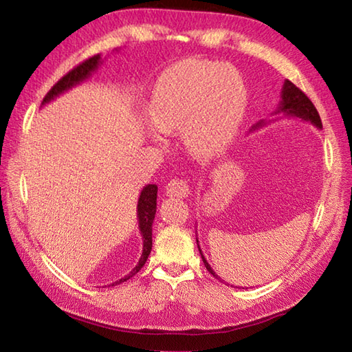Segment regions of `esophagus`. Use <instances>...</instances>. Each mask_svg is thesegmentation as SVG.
<instances>
[{
	"mask_svg": "<svg viewBox=\"0 0 352 352\" xmlns=\"http://www.w3.org/2000/svg\"><path fill=\"white\" fill-rule=\"evenodd\" d=\"M166 192L168 197H188L190 185L184 179H173L166 186Z\"/></svg>",
	"mask_w": 352,
	"mask_h": 352,
	"instance_id": "esophagus-1",
	"label": "esophagus"
}]
</instances>
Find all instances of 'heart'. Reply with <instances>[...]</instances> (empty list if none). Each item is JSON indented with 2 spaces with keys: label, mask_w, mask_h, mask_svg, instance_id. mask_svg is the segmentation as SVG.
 <instances>
[{
  "label": "heart",
  "mask_w": 352,
  "mask_h": 352,
  "mask_svg": "<svg viewBox=\"0 0 352 352\" xmlns=\"http://www.w3.org/2000/svg\"><path fill=\"white\" fill-rule=\"evenodd\" d=\"M247 111V90L232 67L186 60L168 67L155 84L149 110L152 138L181 132L185 151L212 160L229 149Z\"/></svg>",
  "instance_id": "obj_1"
}]
</instances>
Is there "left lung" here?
<instances>
[{
  "instance_id": "left-lung-1",
  "label": "left lung",
  "mask_w": 352,
  "mask_h": 352,
  "mask_svg": "<svg viewBox=\"0 0 352 352\" xmlns=\"http://www.w3.org/2000/svg\"><path fill=\"white\" fill-rule=\"evenodd\" d=\"M280 98H282V99H280V102H278V105L276 108V111L272 113V116H276V119L257 122L254 126H252V129H250V131L253 132V131L261 129L263 126H267L270 122L283 119V117H286V119H296V120H301V122H309V123L314 124V126H316L318 129H322L321 117H319L315 105L311 104V100L306 95H304V93L298 87H296L295 84H292L291 81L286 80L285 84H283L282 93H280ZM196 241H197L199 252H200V256H201V259H203V263H205L206 270L215 278L221 280L220 277H218L217 272L212 270V267H210V265L208 263V261L205 259V256H203L197 238H196ZM223 282H224V280H223Z\"/></svg>"
}]
</instances>
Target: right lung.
<instances>
[{
  "mask_svg": "<svg viewBox=\"0 0 352 352\" xmlns=\"http://www.w3.org/2000/svg\"><path fill=\"white\" fill-rule=\"evenodd\" d=\"M102 61L104 60L100 58V56L98 54V56L85 60L84 63H81L80 66H76L75 69L70 70L69 74H66L48 93H46L42 105L50 104L51 100L58 98L60 95H63V93L69 91L70 89H74V87H76V85H80L81 82H84L85 80H89L91 74L96 72L98 67L102 65ZM156 194H158V186H156L155 184L146 185L144 188L142 190V192H140L138 205H137V218H138V229H140V233H142V236H143V253H142V257H140L138 263L135 265L134 268H132L129 274H126L119 280H116V282L111 283V286L120 285L122 282H126V280H129L131 277H134L137 272L143 268V265L146 263L147 257H149V254H151V250H152V223H153V218H155V214H156ZM108 286H110V285H108Z\"/></svg>",
  "mask_w": 352,
  "mask_h": 352,
  "instance_id": "add662e5",
  "label": "right lung"
}]
</instances>
